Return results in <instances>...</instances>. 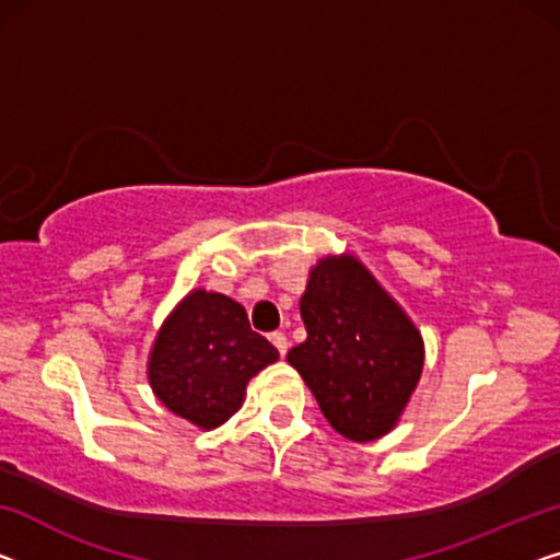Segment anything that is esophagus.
<instances>
[{
    "instance_id": "obj_1",
    "label": "esophagus",
    "mask_w": 560,
    "mask_h": 560,
    "mask_svg": "<svg viewBox=\"0 0 560 560\" xmlns=\"http://www.w3.org/2000/svg\"><path fill=\"white\" fill-rule=\"evenodd\" d=\"M271 345L279 349L281 357H287V352H289V339H287V334L273 331V334H271Z\"/></svg>"
}]
</instances>
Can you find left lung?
<instances>
[{
    "label": "left lung",
    "mask_w": 560,
    "mask_h": 560,
    "mask_svg": "<svg viewBox=\"0 0 560 560\" xmlns=\"http://www.w3.org/2000/svg\"><path fill=\"white\" fill-rule=\"evenodd\" d=\"M306 339L287 354L339 435L370 442L395 428L424 364L410 316L354 256L308 271L299 302Z\"/></svg>",
    "instance_id": "8db88e82"
}]
</instances>
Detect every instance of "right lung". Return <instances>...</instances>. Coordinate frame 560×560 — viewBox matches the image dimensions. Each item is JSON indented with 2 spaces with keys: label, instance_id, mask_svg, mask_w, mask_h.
<instances>
[{
  "label": "right lung",
  "instance_id": "1",
  "mask_svg": "<svg viewBox=\"0 0 560 560\" xmlns=\"http://www.w3.org/2000/svg\"><path fill=\"white\" fill-rule=\"evenodd\" d=\"M277 360V347L252 329L244 306L196 289L158 331L148 380L173 415L213 430L238 412L248 380Z\"/></svg>",
  "mask_w": 560,
  "mask_h": 560
}]
</instances>
